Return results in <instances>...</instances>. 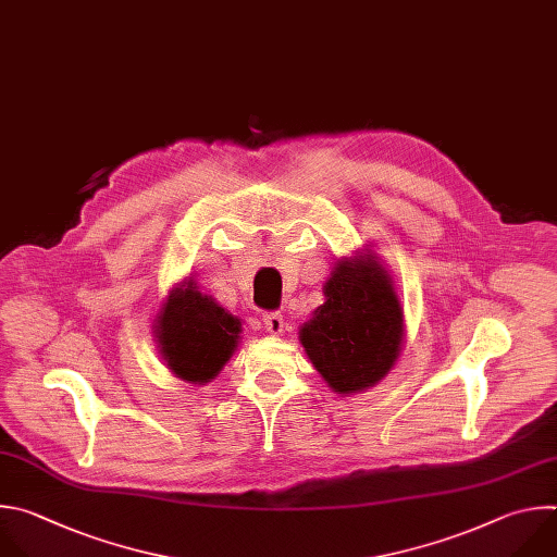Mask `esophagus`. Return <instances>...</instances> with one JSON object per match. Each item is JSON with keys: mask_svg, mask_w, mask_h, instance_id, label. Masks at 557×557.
<instances>
[{"mask_svg": "<svg viewBox=\"0 0 557 557\" xmlns=\"http://www.w3.org/2000/svg\"><path fill=\"white\" fill-rule=\"evenodd\" d=\"M263 324L270 333L278 336V333L283 331V315L278 311H268V313H263Z\"/></svg>", "mask_w": 557, "mask_h": 557, "instance_id": "1", "label": "esophagus"}]
</instances>
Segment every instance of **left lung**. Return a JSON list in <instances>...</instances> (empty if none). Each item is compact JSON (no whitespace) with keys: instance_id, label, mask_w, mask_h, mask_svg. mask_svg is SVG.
Listing matches in <instances>:
<instances>
[{"instance_id":"obj_1","label":"left lung","mask_w":557,"mask_h":557,"mask_svg":"<svg viewBox=\"0 0 557 557\" xmlns=\"http://www.w3.org/2000/svg\"><path fill=\"white\" fill-rule=\"evenodd\" d=\"M324 302L300 326V345L333 393L375 386L404 345V311L391 274L373 252L341 259L324 283Z\"/></svg>"}]
</instances>
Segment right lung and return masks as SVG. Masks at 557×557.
Masks as SVG:
<instances>
[{
	"label": "right lung",
	"mask_w": 557,
	"mask_h": 557,
	"mask_svg": "<svg viewBox=\"0 0 557 557\" xmlns=\"http://www.w3.org/2000/svg\"><path fill=\"white\" fill-rule=\"evenodd\" d=\"M242 322L193 281L173 287L156 322V343L171 373L190 384H206L226 367L239 345Z\"/></svg>",
	"instance_id": "add662e5"
}]
</instances>
